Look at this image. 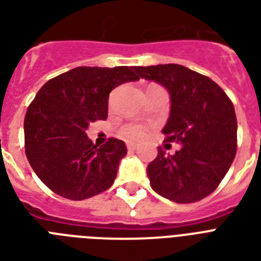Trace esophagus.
Here are the masks:
<instances>
[{
    "instance_id": "obj_1",
    "label": "esophagus",
    "mask_w": 261,
    "mask_h": 261,
    "mask_svg": "<svg viewBox=\"0 0 261 261\" xmlns=\"http://www.w3.org/2000/svg\"><path fill=\"white\" fill-rule=\"evenodd\" d=\"M127 149H128V151L137 150V145H134V143H128V145H127Z\"/></svg>"
}]
</instances>
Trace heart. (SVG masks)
<instances>
[{
	"instance_id": "1",
	"label": "heart",
	"mask_w": 261,
	"mask_h": 261,
	"mask_svg": "<svg viewBox=\"0 0 261 261\" xmlns=\"http://www.w3.org/2000/svg\"><path fill=\"white\" fill-rule=\"evenodd\" d=\"M120 135L128 141H138L145 135V128L138 124H126L120 128Z\"/></svg>"
}]
</instances>
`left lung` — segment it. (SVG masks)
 Listing matches in <instances>:
<instances>
[{
  "mask_svg": "<svg viewBox=\"0 0 261 261\" xmlns=\"http://www.w3.org/2000/svg\"><path fill=\"white\" fill-rule=\"evenodd\" d=\"M134 70L141 79L169 92L171 114L163 133L168 142L181 145L173 155L159 147L146 169L151 188L176 203L206 198L219 186L236 157L233 102L218 84L181 65L135 66Z\"/></svg>",
  "mask_w": 261,
  "mask_h": 261,
  "instance_id": "1",
  "label": "left lung"
}]
</instances>
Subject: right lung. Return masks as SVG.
Wrapping results in <instances>:
<instances>
[{
    "instance_id": "1",
    "label": "right lung",
    "mask_w": 261,
    "mask_h": 261,
    "mask_svg": "<svg viewBox=\"0 0 261 261\" xmlns=\"http://www.w3.org/2000/svg\"><path fill=\"white\" fill-rule=\"evenodd\" d=\"M139 77L134 67L81 66L47 81L24 119L25 154L38 177L55 194L83 200L114 184L123 141L101 146L87 135L89 123L106 120L111 90Z\"/></svg>"
}]
</instances>
